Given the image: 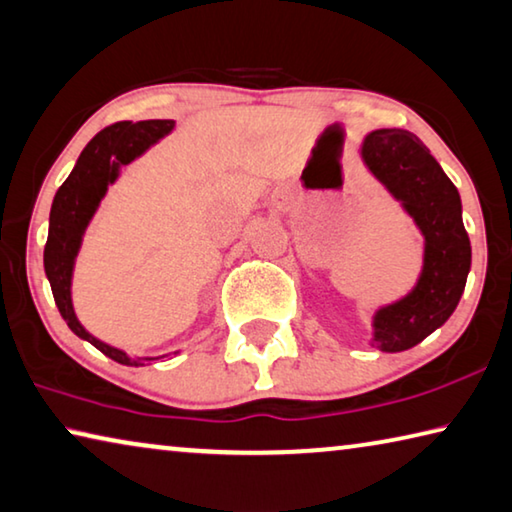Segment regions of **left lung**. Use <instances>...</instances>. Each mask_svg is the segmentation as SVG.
I'll list each match as a JSON object with an SVG mask.
<instances>
[{"mask_svg":"<svg viewBox=\"0 0 512 512\" xmlns=\"http://www.w3.org/2000/svg\"><path fill=\"white\" fill-rule=\"evenodd\" d=\"M360 157L424 237L415 285L371 316L369 344L401 353L442 328L458 307L472 269V246L458 189L415 134L376 129L362 139Z\"/></svg>","mask_w":512,"mask_h":512,"instance_id":"left-lung-1","label":"left lung"}]
</instances>
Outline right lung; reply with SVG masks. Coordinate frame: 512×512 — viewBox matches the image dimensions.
<instances>
[{"label": "right lung", "mask_w": 512, "mask_h": 512, "mask_svg": "<svg viewBox=\"0 0 512 512\" xmlns=\"http://www.w3.org/2000/svg\"><path fill=\"white\" fill-rule=\"evenodd\" d=\"M173 129L175 120H141V123L125 120V123L102 129L81 150L68 180L56 191L50 212V232H47L43 262L54 303L59 307L63 321L79 339L93 344L107 358L116 360L118 364H127V367H143V362L161 360L166 355L139 358V355H129L123 348L111 346L91 335L81 326L75 305H72V275H75V262L81 243H84V234L97 209H100L104 196H107L109 186L118 182L127 164L143 157L154 143H159Z\"/></svg>", "instance_id": "add662e5"}]
</instances>
